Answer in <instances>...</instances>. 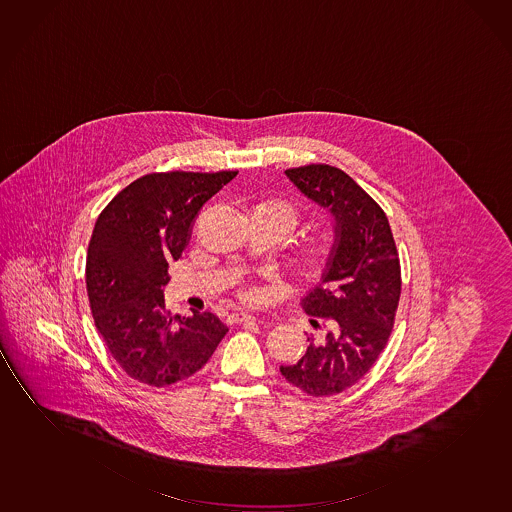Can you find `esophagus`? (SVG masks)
Returning <instances> with one entry per match:
<instances>
[{
    "label": "esophagus",
    "instance_id": "esophagus-1",
    "mask_svg": "<svg viewBox=\"0 0 512 512\" xmlns=\"http://www.w3.org/2000/svg\"><path fill=\"white\" fill-rule=\"evenodd\" d=\"M255 317L246 312H234V314L228 315V323L230 324H241V323H253Z\"/></svg>",
    "mask_w": 512,
    "mask_h": 512
}]
</instances>
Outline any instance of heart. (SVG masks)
Here are the masks:
<instances>
[{
	"label": "heart",
	"instance_id": "heart-1",
	"mask_svg": "<svg viewBox=\"0 0 512 512\" xmlns=\"http://www.w3.org/2000/svg\"><path fill=\"white\" fill-rule=\"evenodd\" d=\"M253 216H262V218L278 221L284 228L285 234L294 230L299 221L298 209L291 202L280 200V198L257 205ZM333 252H335V241L328 234L312 236L301 248L298 259L299 266L308 273H319L330 262ZM244 296L248 299L253 298V292H244Z\"/></svg>",
	"mask_w": 512,
	"mask_h": 512
}]
</instances>
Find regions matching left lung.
Listing matches in <instances>:
<instances>
[{"label":"left lung","mask_w":512,"mask_h":512,"mask_svg":"<svg viewBox=\"0 0 512 512\" xmlns=\"http://www.w3.org/2000/svg\"><path fill=\"white\" fill-rule=\"evenodd\" d=\"M289 181L333 220L335 252L321 282L301 299L323 330L307 353L280 372L314 397L351 388L385 349L401 298V264L383 209L339 168L308 165L285 170Z\"/></svg>","instance_id":"left-lung-1"}]
</instances>
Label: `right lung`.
<instances>
[{"instance_id": "1", "label": "right lung", "mask_w": 512, "mask_h": 512, "mask_svg": "<svg viewBox=\"0 0 512 512\" xmlns=\"http://www.w3.org/2000/svg\"><path fill=\"white\" fill-rule=\"evenodd\" d=\"M237 172L149 173L95 221L87 292L94 323L127 376L168 386L202 369L228 328L211 312L166 310L168 262L181 257L200 209Z\"/></svg>"}]
</instances>
